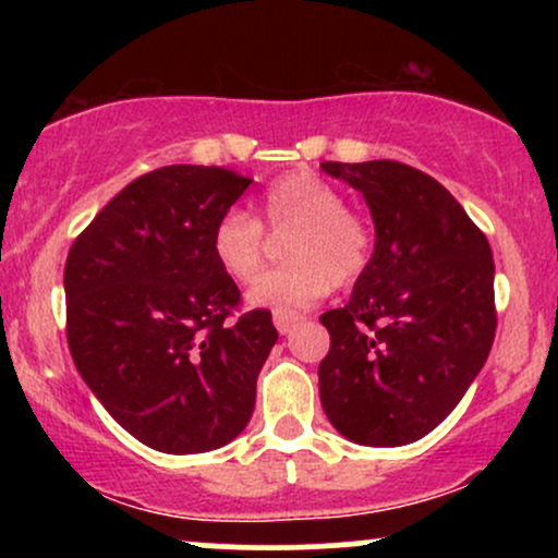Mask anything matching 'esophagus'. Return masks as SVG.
I'll list each match as a JSON object with an SVG mask.
<instances>
[{
    "mask_svg": "<svg viewBox=\"0 0 558 558\" xmlns=\"http://www.w3.org/2000/svg\"><path fill=\"white\" fill-rule=\"evenodd\" d=\"M299 319H301L299 312H291V310H275V315H272V323H275V328H278L280 336L291 332L293 325H296Z\"/></svg>",
    "mask_w": 558,
    "mask_h": 558,
    "instance_id": "1",
    "label": "esophagus"
}]
</instances>
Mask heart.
I'll use <instances>...</instances> for the list:
<instances>
[{
	"label": "heart",
	"mask_w": 558,
	"mask_h": 558,
	"mask_svg": "<svg viewBox=\"0 0 558 558\" xmlns=\"http://www.w3.org/2000/svg\"><path fill=\"white\" fill-rule=\"evenodd\" d=\"M262 225L272 233H291L283 241L286 265L262 275L248 291L254 306H310L330 286H354L373 259L375 235L369 222L345 207L336 185L310 170L291 172L265 191L262 222L239 207L217 217L209 246L217 265L235 283H248L259 272L265 259Z\"/></svg>",
	"instance_id": "obj_1"
}]
</instances>
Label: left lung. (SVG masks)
<instances>
[{
  "label": "left lung",
  "mask_w": 558,
  "mask_h": 558,
  "mask_svg": "<svg viewBox=\"0 0 558 558\" xmlns=\"http://www.w3.org/2000/svg\"><path fill=\"white\" fill-rule=\"evenodd\" d=\"M319 168L362 191L377 235L349 304L319 317L330 332L319 401L354 444H412L451 414L488 360L498 319L490 243L417 168L393 159Z\"/></svg>",
  "instance_id": "1"
}]
</instances>
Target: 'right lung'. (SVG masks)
<instances>
[{
    "mask_svg": "<svg viewBox=\"0 0 558 558\" xmlns=\"http://www.w3.org/2000/svg\"><path fill=\"white\" fill-rule=\"evenodd\" d=\"M252 178L168 165L128 183L73 241L68 345L118 425L165 453L226 446L252 420L278 341L270 310L241 312L213 228Z\"/></svg>",
    "mask_w": 558,
    "mask_h": 558,
    "instance_id": "add662e5",
    "label": "right lung"
}]
</instances>
